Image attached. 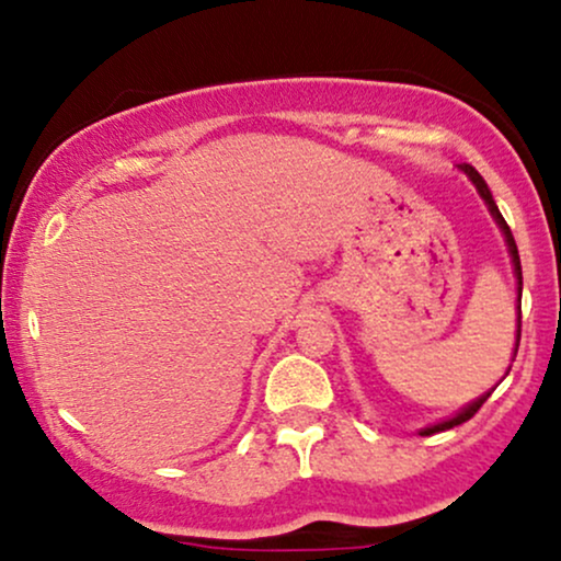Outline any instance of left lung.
I'll return each instance as SVG.
<instances>
[{
	"label": "left lung",
	"instance_id": "8db88e82",
	"mask_svg": "<svg viewBox=\"0 0 561 561\" xmlns=\"http://www.w3.org/2000/svg\"><path fill=\"white\" fill-rule=\"evenodd\" d=\"M462 170H465V174H468L470 180H473V185L478 187V193H481V198L485 201V204H489V211L494 214V219H496V225L502 227V232H504V238H507V248H510V253H512V263H515V274H517V282H519V293H523V268H519V253H517V245H515V238H512V229L507 227V221H504V216L499 214V208H496V204H494V198H491V191H489V185H485L483 182V178L481 174H478L473 167L470 164H462ZM519 327V323H517ZM519 332V329H517ZM519 336V334H517ZM517 353V350H515ZM491 397V391L489 394H483L481 400H476L473 404H468V408L465 410H460V413H457L455 417H449V421H444V423H436V426H431V428H423L421 434L423 436H431V434H438V431H447V428H455V426H460V423H465V421H470V417H473L478 410L483 408V402L489 400Z\"/></svg>",
	"mask_w": 561,
	"mask_h": 561
}]
</instances>
